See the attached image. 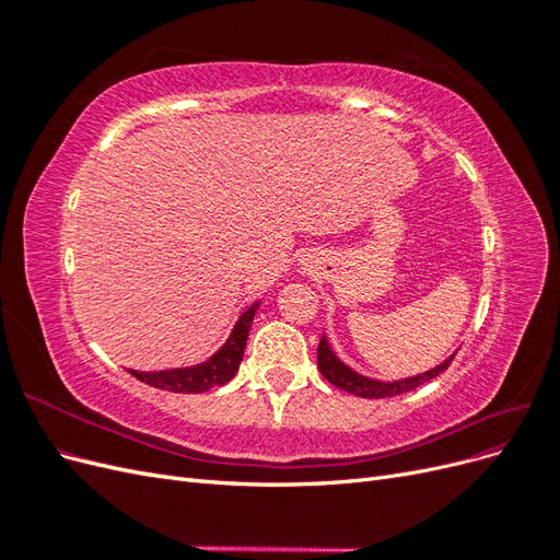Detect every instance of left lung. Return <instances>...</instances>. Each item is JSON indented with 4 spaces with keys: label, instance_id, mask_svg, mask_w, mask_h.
I'll list each match as a JSON object with an SVG mask.
<instances>
[{
    "label": "left lung",
    "instance_id": "8db88e82",
    "mask_svg": "<svg viewBox=\"0 0 560 560\" xmlns=\"http://www.w3.org/2000/svg\"><path fill=\"white\" fill-rule=\"evenodd\" d=\"M453 358H455V354H451V358L444 364H439V366L425 371V374H420V376L393 381V383H381V381H371L366 376H360L358 371H352L350 366H346L341 360L336 358L325 336L319 338V346H317L319 374L325 376L331 385H336L338 389H346V393L364 397V399H385V397H397V395H404V393H411V389L420 387L422 383H428V381H432V378L442 374V371H446L448 364L453 362Z\"/></svg>",
    "mask_w": 560,
    "mask_h": 560
}]
</instances>
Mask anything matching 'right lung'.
Returning a JSON list of instances; mask_svg holds the SVG:
<instances>
[{
    "label": "right lung",
    "mask_w": 560,
    "mask_h": 560,
    "mask_svg": "<svg viewBox=\"0 0 560 560\" xmlns=\"http://www.w3.org/2000/svg\"><path fill=\"white\" fill-rule=\"evenodd\" d=\"M257 308H259V303H254L249 311L243 313V317L238 319V325L233 327L224 348L217 354H212L208 362H202L198 366H189V369L151 371V374H147V371H130V374L151 387L167 389V393H184V395L208 393V389H212L217 385L229 383L243 362L249 327H252V319H254Z\"/></svg>",
    "instance_id": "add662e5"
}]
</instances>
